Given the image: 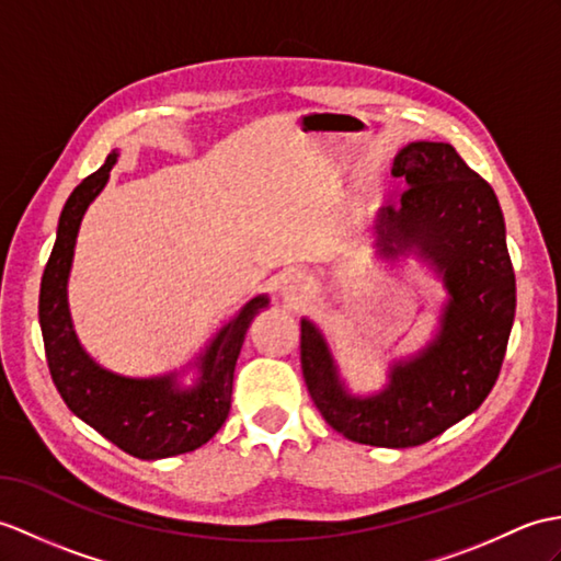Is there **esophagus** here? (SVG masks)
Wrapping results in <instances>:
<instances>
[{
    "label": "esophagus",
    "instance_id": "1",
    "mask_svg": "<svg viewBox=\"0 0 561 561\" xmlns=\"http://www.w3.org/2000/svg\"><path fill=\"white\" fill-rule=\"evenodd\" d=\"M279 294L284 298V304H289L294 308L301 306L310 294V279L304 272H286L279 279Z\"/></svg>",
    "mask_w": 561,
    "mask_h": 561
}]
</instances>
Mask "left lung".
Here are the masks:
<instances>
[{
    "label": "left lung",
    "instance_id": "8db88e82",
    "mask_svg": "<svg viewBox=\"0 0 561 561\" xmlns=\"http://www.w3.org/2000/svg\"><path fill=\"white\" fill-rule=\"evenodd\" d=\"M392 174L409 188L399 207L377 213V245L385 257L415 249L435 267L449 296L439 332L389 368L385 389L354 397L322 332L304 318L301 368L312 403L336 433L403 449L442 435L490 394L514 324L516 277L497 195L449 142H409Z\"/></svg>",
    "mask_w": 561,
    "mask_h": 561
}]
</instances>
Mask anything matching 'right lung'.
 <instances>
[{
  "instance_id": "add662e5",
  "label": "right lung",
  "mask_w": 561,
  "mask_h": 561,
  "mask_svg": "<svg viewBox=\"0 0 561 561\" xmlns=\"http://www.w3.org/2000/svg\"><path fill=\"white\" fill-rule=\"evenodd\" d=\"M119 152L73 188L64 205L57 241L41 282V330L51 382L64 403L112 445L136 459H167L203 447L225 425L231 409L233 368L243 336L257 310L270 306L260 294L245 304L239 316L217 332L198 358V382L179 385V373L160 377H124L102 368L85 354L73 332L67 284L76 237L88 205L98 198L110 179Z\"/></svg>"
}]
</instances>
